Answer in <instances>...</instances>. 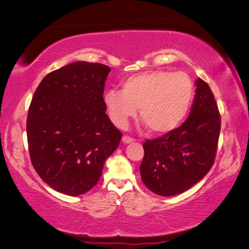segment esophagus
I'll return each instance as SVG.
<instances>
[{
    "mask_svg": "<svg viewBox=\"0 0 249 249\" xmlns=\"http://www.w3.org/2000/svg\"><path fill=\"white\" fill-rule=\"evenodd\" d=\"M122 141H123V142H125V144H130V142H134V138L125 135V136H123V138H122Z\"/></svg>",
    "mask_w": 249,
    "mask_h": 249,
    "instance_id": "34e87169",
    "label": "esophagus"
}]
</instances>
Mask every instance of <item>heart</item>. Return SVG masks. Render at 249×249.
<instances>
[{"instance_id": "obj_1", "label": "heart", "mask_w": 249, "mask_h": 249, "mask_svg": "<svg viewBox=\"0 0 249 249\" xmlns=\"http://www.w3.org/2000/svg\"><path fill=\"white\" fill-rule=\"evenodd\" d=\"M195 87L187 73L156 70L133 75L121 91L109 90L104 103L111 121L125 127L137 114L153 134L170 133L182 123L190 111Z\"/></svg>"}]
</instances>
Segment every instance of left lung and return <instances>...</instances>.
<instances>
[{
  "mask_svg": "<svg viewBox=\"0 0 249 249\" xmlns=\"http://www.w3.org/2000/svg\"><path fill=\"white\" fill-rule=\"evenodd\" d=\"M190 115L170 133L147 140L141 163L142 180L158 196H172L199 182L215 159L221 116L209 84L196 81Z\"/></svg>",
  "mask_w": 249,
  "mask_h": 249,
  "instance_id": "8db88e82",
  "label": "left lung"
}]
</instances>
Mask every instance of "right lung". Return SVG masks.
Masks as SVG:
<instances>
[{"instance_id": "1", "label": "right lung", "mask_w": 249, "mask_h": 249, "mask_svg": "<svg viewBox=\"0 0 249 249\" xmlns=\"http://www.w3.org/2000/svg\"><path fill=\"white\" fill-rule=\"evenodd\" d=\"M109 67L77 61L48 73L34 93L27 142L34 169L67 196L90 191L122 133L107 115L103 92Z\"/></svg>"}]
</instances>
